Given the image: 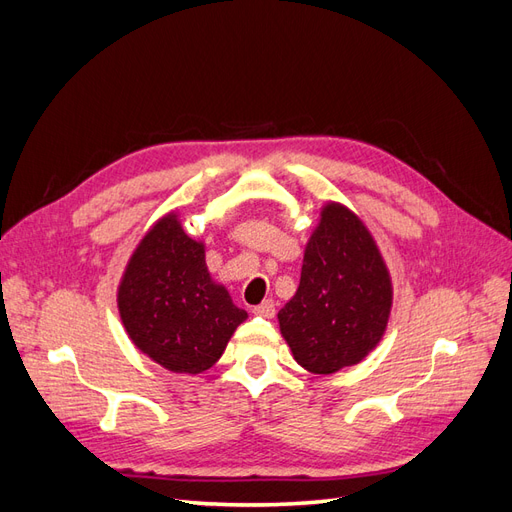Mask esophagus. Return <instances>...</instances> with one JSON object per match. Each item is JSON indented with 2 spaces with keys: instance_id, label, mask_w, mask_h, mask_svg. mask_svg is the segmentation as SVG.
<instances>
[{
  "instance_id": "esophagus-1",
  "label": "esophagus",
  "mask_w": 512,
  "mask_h": 512,
  "mask_svg": "<svg viewBox=\"0 0 512 512\" xmlns=\"http://www.w3.org/2000/svg\"><path fill=\"white\" fill-rule=\"evenodd\" d=\"M254 314H256V316H262V318H273V316H275V303H273L271 299L262 301L260 305L254 307Z\"/></svg>"
}]
</instances>
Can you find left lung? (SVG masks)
<instances>
[{"instance_id":"obj_1","label":"left lung","mask_w":512,"mask_h":512,"mask_svg":"<svg viewBox=\"0 0 512 512\" xmlns=\"http://www.w3.org/2000/svg\"><path fill=\"white\" fill-rule=\"evenodd\" d=\"M393 282L363 220L327 200L305 245L301 282L280 309V331L303 369L329 376L361 363L386 331Z\"/></svg>"}]
</instances>
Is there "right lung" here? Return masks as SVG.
<instances>
[{
  "mask_svg": "<svg viewBox=\"0 0 512 512\" xmlns=\"http://www.w3.org/2000/svg\"><path fill=\"white\" fill-rule=\"evenodd\" d=\"M117 307L132 344L173 374H203L218 363L247 318L211 277L205 243L183 232L170 211L138 241L117 286Z\"/></svg>",
  "mask_w": 512,
  "mask_h": 512,
  "instance_id": "1",
  "label": "right lung"
}]
</instances>
